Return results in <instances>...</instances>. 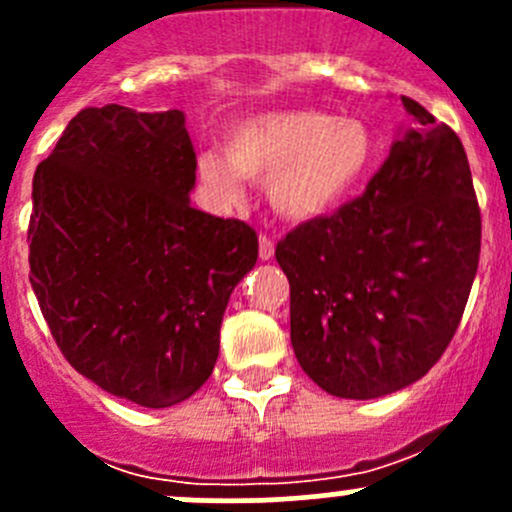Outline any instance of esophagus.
Masks as SVG:
<instances>
[{
	"mask_svg": "<svg viewBox=\"0 0 512 512\" xmlns=\"http://www.w3.org/2000/svg\"><path fill=\"white\" fill-rule=\"evenodd\" d=\"M272 255H275V242L267 235H260V260H272Z\"/></svg>",
	"mask_w": 512,
	"mask_h": 512,
	"instance_id": "esophagus-1",
	"label": "esophagus"
}]
</instances>
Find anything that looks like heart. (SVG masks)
Masks as SVG:
<instances>
[{"label": "heart", "mask_w": 512, "mask_h": 512, "mask_svg": "<svg viewBox=\"0 0 512 512\" xmlns=\"http://www.w3.org/2000/svg\"><path fill=\"white\" fill-rule=\"evenodd\" d=\"M374 160V133L361 118L287 108L235 123L227 131L225 156L203 153L198 173L223 208L245 205L250 180L267 183L277 215L309 223L347 203Z\"/></svg>", "instance_id": "1"}]
</instances>
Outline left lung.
I'll return each instance as SVG.
<instances>
[{"mask_svg":"<svg viewBox=\"0 0 512 512\" xmlns=\"http://www.w3.org/2000/svg\"><path fill=\"white\" fill-rule=\"evenodd\" d=\"M411 126L364 195L277 245L289 337L304 374L339 399H379L446 352L480 255V210L456 133L401 96Z\"/></svg>","mask_w":512,"mask_h":512,"instance_id":"1","label":"left lung"}]
</instances>
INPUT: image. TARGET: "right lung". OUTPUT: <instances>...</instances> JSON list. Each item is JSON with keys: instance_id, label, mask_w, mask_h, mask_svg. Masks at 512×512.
Masks as SVG:
<instances>
[{"instance_id": "add662e5", "label": "right lung", "mask_w": 512, "mask_h": 512, "mask_svg": "<svg viewBox=\"0 0 512 512\" xmlns=\"http://www.w3.org/2000/svg\"><path fill=\"white\" fill-rule=\"evenodd\" d=\"M183 111L84 108L34 173L29 267L61 354L146 409L213 374L232 289L255 267L242 220L195 210Z\"/></svg>"}]
</instances>
